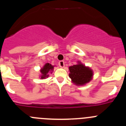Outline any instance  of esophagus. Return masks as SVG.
Returning a JSON list of instances; mask_svg holds the SVG:
<instances>
[{"label":"esophagus","instance_id":"34e87169","mask_svg":"<svg viewBox=\"0 0 126 126\" xmlns=\"http://www.w3.org/2000/svg\"><path fill=\"white\" fill-rule=\"evenodd\" d=\"M58 64H59V66L61 67V68H63V67L64 66V61H63V60L60 61V62H58Z\"/></svg>","mask_w":126,"mask_h":126}]
</instances>
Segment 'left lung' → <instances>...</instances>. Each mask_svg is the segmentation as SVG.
Instances as JSON below:
<instances>
[{"label":"left lung","mask_w":126,"mask_h":126,"mask_svg":"<svg viewBox=\"0 0 126 126\" xmlns=\"http://www.w3.org/2000/svg\"><path fill=\"white\" fill-rule=\"evenodd\" d=\"M69 77L72 82L77 85H82L90 82L92 79L93 71L83 64L79 63L69 68Z\"/></svg>","instance_id":"8db88e82"}]
</instances>
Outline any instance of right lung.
Instances as JSON below:
<instances>
[{"instance_id": "obj_1", "label": "right lung", "mask_w": 126, "mask_h": 126, "mask_svg": "<svg viewBox=\"0 0 126 126\" xmlns=\"http://www.w3.org/2000/svg\"><path fill=\"white\" fill-rule=\"evenodd\" d=\"M54 69V66L51 65L49 63H46L45 65L44 66L43 68L41 69V79H44L46 77L49 76V72L50 71H52Z\"/></svg>"}]
</instances>
